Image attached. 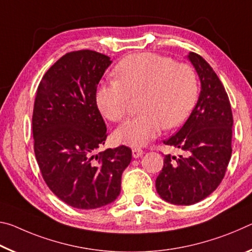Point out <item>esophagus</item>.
I'll list each match as a JSON object with an SVG mask.
<instances>
[{"mask_svg":"<svg viewBox=\"0 0 252 252\" xmlns=\"http://www.w3.org/2000/svg\"><path fill=\"white\" fill-rule=\"evenodd\" d=\"M131 154H133L134 158H142V156L144 155V151L141 150V148H133Z\"/></svg>","mask_w":252,"mask_h":252,"instance_id":"obj_1","label":"esophagus"}]
</instances>
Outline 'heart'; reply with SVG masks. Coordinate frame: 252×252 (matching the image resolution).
Returning a JSON list of instances; mask_svg holds the SVG:
<instances>
[{
  "instance_id": "obj_1",
  "label": "heart",
  "mask_w": 252,
  "mask_h": 252,
  "mask_svg": "<svg viewBox=\"0 0 252 252\" xmlns=\"http://www.w3.org/2000/svg\"><path fill=\"white\" fill-rule=\"evenodd\" d=\"M117 80L101 85L96 94L99 110L111 122L126 116L131 98H138L142 114L128 119L115 131L119 143L144 146L164 128L172 129L187 121L195 105L197 79L187 63L156 53L131 55L115 68Z\"/></svg>"
}]
</instances>
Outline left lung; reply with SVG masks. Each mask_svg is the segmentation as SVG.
I'll list each match as a JSON object with an SVG mask.
<instances>
[{"mask_svg":"<svg viewBox=\"0 0 252 252\" xmlns=\"http://www.w3.org/2000/svg\"><path fill=\"white\" fill-rule=\"evenodd\" d=\"M188 58L200 78V96L181 129L164 141L184 155H165L155 182L158 195L176 205L194 204L211 194L224 177L232 153L233 117L223 85L201 56L189 52Z\"/></svg>","mask_w":252,"mask_h":252,"instance_id":"8db88e82","label":"left lung"}]
</instances>
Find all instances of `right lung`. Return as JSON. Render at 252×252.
I'll list each match as a JSON object with an SVG mask.
<instances>
[{
    "instance_id": "obj_1",
    "label": "right lung",
    "mask_w": 252,
    "mask_h": 252,
    "mask_svg": "<svg viewBox=\"0 0 252 252\" xmlns=\"http://www.w3.org/2000/svg\"><path fill=\"white\" fill-rule=\"evenodd\" d=\"M111 60L92 50L69 52L45 72L32 116L34 154L49 189L70 207H105L121 193L131 160L127 146L97 153L107 128L96 101L97 86Z\"/></svg>"
}]
</instances>
